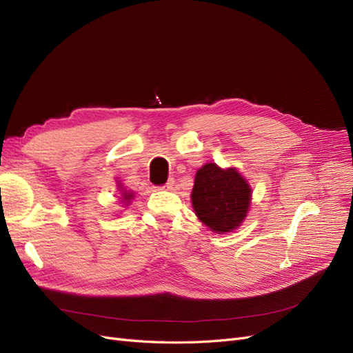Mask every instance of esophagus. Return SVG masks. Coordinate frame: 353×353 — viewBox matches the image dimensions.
<instances>
[{
	"label": "esophagus",
	"instance_id": "1",
	"mask_svg": "<svg viewBox=\"0 0 353 353\" xmlns=\"http://www.w3.org/2000/svg\"><path fill=\"white\" fill-rule=\"evenodd\" d=\"M174 185H175V181L171 178V179H168V182L162 188H165V190H174Z\"/></svg>",
	"mask_w": 353,
	"mask_h": 353
}]
</instances>
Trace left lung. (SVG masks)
Instances as JSON below:
<instances>
[{
    "label": "left lung",
    "instance_id": "1",
    "mask_svg": "<svg viewBox=\"0 0 353 353\" xmlns=\"http://www.w3.org/2000/svg\"><path fill=\"white\" fill-rule=\"evenodd\" d=\"M251 196V185L236 168L205 163L194 179L191 203L200 222L216 234H228L245 221Z\"/></svg>",
    "mask_w": 353,
    "mask_h": 353
}]
</instances>
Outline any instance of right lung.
Wrapping results in <instances>:
<instances>
[{"label": "right lung", "mask_w": 353, "mask_h": 353, "mask_svg": "<svg viewBox=\"0 0 353 353\" xmlns=\"http://www.w3.org/2000/svg\"><path fill=\"white\" fill-rule=\"evenodd\" d=\"M118 190H119V194H121V197H119V199H121V203L128 205V204L131 203V200L134 199V192H132V191H127L121 184H118Z\"/></svg>", "instance_id": "1"}]
</instances>
